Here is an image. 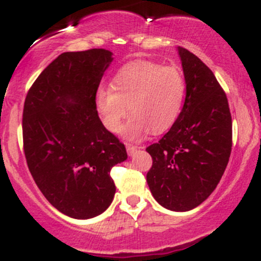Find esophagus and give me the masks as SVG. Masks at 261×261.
I'll list each match as a JSON object with an SVG mask.
<instances>
[{
	"mask_svg": "<svg viewBox=\"0 0 261 261\" xmlns=\"http://www.w3.org/2000/svg\"><path fill=\"white\" fill-rule=\"evenodd\" d=\"M139 148H143V147H137V146H131V145H127V146H126V149H127L128 155H133V154L135 153V152H136Z\"/></svg>",
	"mask_w": 261,
	"mask_h": 261,
	"instance_id": "obj_1",
	"label": "esophagus"
}]
</instances>
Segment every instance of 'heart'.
Instances as JSON below:
<instances>
[{
	"instance_id": "obj_1",
	"label": "heart",
	"mask_w": 261,
	"mask_h": 261,
	"mask_svg": "<svg viewBox=\"0 0 261 261\" xmlns=\"http://www.w3.org/2000/svg\"><path fill=\"white\" fill-rule=\"evenodd\" d=\"M110 88L101 87L95 93V107L104 126L118 133L128 110L133 116L124 127L128 140H141L149 131L158 135L172 127L185 95L180 71L139 60L122 66L114 74Z\"/></svg>"
}]
</instances>
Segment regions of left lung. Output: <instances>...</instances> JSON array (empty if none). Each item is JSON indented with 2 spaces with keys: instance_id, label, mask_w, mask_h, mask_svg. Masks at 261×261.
Returning <instances> with one entry per match:
<instances>
[{
  "instance_id": "1",
  "label": "left lung",
  "mask_w": 261,
  "mask_h": 261,
  "mask_svg": "<svg viewBox=\"0 0 261 261\" xmlns=\"http://www.w3.org/2000/svg\"><path fill=\"white\" fill-rule=\"evenodd\" d=\"M187 97L178 119L146 151L152 157L147 182L152 195L172 211L195 208L222 178L232 149V116L214 72L178 46Z\"/></svg>"
}]
</instances>
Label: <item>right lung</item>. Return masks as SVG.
Segmentation results:
<instances>
[{
	"instance_id": "right-lung-1",
	"label": "right lung",
	"mask_w": 261,
	"mask_h": 261,
	"mask_svg": "<svg viewBox=\"0 0 261 261\" xmlns=\"http://www.w3.org/2000/svg\"><path fill=\"white\" fill-rule=\"evenodd\" d=\"M112 61L106 49L61 54L34 81L23 108V148L33 178L54 207L80 220L109 207L115 194L110 169L127 158L95 107Z\"/></svg>"
}]
</instances>
